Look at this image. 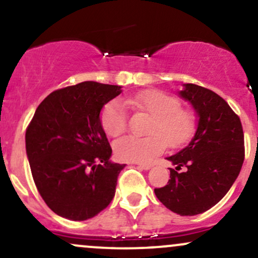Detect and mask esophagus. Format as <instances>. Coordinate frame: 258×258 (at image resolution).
<instances>
[{
    "instance_id": "1",
    "label": "esophagus",
    "mask_w": 258,
    "mask_h": 258,
    "mask_svg": "<svg viewBox=\"0 0 258 258\" xmlns=\"http://www.w3.org/2000/svg\"><path fill=\"white\" fill-rule=\"evenodd\" d=\"M137 165L139 167L143 168V170H149V168L153 166L152 162H137Z\"/></svg>"
}]
</instances>
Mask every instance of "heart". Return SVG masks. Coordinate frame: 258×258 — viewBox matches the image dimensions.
Here are the masks:
<instances>
[{"instance_id":"obj_1","label":"heart","mask_w":258,"mask_h":258,"mask_svg":"<svg viewBox=\"0 0 258 258\" xmlns=\"http://www.w3.org/2000/svg\"><path fill=\"white\" fill-rule=\"evenodd\" d=\"M125 103L135 111H142L152 119L146 137L125 136L114 143V152L122 161H146L170 146L179 148L190 141L197 130V115L180 108L178 98L159 90H147L127 97ZM100 125L108 136L116 137L126 131L127 116L119 100L112 99L100 111Z\"/></svg>"}]
</instances>
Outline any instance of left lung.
Returning a JSON list of instances; mask_svg holds the SVG:
<instances>
[{"instance_id": "left-lung-1", "label": "left lung", "mask_w": 258, "mask_h": 258, "mask_svg": "<svg viewBox=\"0 0 258 258\" xmlns=\"http://www.w3.org/2000/svg\"><path fill=\"white\" fill-rule=\"evenodd\" d=\"M180 96L199 114V125L188 147L167 160V184L155 188L156 198L180 216L203 214L228 193L245 159L244 132L240 117L222 97L209 88L185 84ZM182 167L184 173H178Z\"/></svg>"}]
</instances>
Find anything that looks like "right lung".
Wrapping results in <instances>:
<instances>
[{
	"label": "right lung",
	"mask_w": 258,
	"mask_h": 258,
	"mask_svg": "<svg viewBox=\"0 0 258 258\" xmlns=\"http://www.w3.org/2000/svg\"><path fill=\"white\" fill-rule=\"evenodd\" d=\"M120 88L94 81L60 88L41 102L28 125L25 146L32 178L58 216L86 221L114 198L125 165L109 161L112 150L99 114Z\"/></svg>",
	"instance_id": "add662e5"
}]
</instances>
